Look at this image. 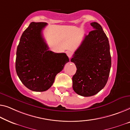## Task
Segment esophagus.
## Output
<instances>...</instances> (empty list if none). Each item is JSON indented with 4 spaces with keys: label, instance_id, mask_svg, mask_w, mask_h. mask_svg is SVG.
Here are the masks:
<instances>
[{
    "label": "esophagus",
    "instance_id": "esophagus-1",
    "mask_svg": "<svg viewBox=\"0 0 130 130\" xmlns=\"http://www.w3.org/2000/svg\"><path fill=\"white\" fill-rule=\"evenodd\" d=\"M66 54H67V55L68 57L69 58H71L72 57V52L70 51H67L66 52Z\"/></svg>",
    "mask_w": 130,
    "mask_h": 130
}]
</instances>
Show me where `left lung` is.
Listing matches in <instances>:
<instances>
[{
	"label": "left lung",
	"instance_id": "8db88e82",
	"mask_svg": "<svg viewBox=\"0 0 130 130\" xmlns=\"http://www.w3.org/2000/svg\"><path fill=\"white\" fill-rule=\"evenodd\" d=\"M90 25L94 30L85 36L71 59L77 69L72 77L73 89L84 97L93 96L105 86L111 65L107 37L99 23Z\"/></svg>",
	"mask_w": 130,
	"mask_h": 130
}]
</instances>
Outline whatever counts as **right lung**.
<instances>
[{
  "label": "right lung",
  "mask_w": 130,
  "mask_h": 130,
  "mask_svg": "<svg viewBox=\"0 0 130 130\" xmlns=\"http://www.w3.org/2000/svg\"><path fill=\"white\" fill-rule=\"evenodd\" d=\"M46 23H31L21 37L17 48L15 71L22 82L34 92H44L69 61L65 53H55L42 37Z\"/></svg>",
  "instance_id": "obj_1"
}]
</instances>
